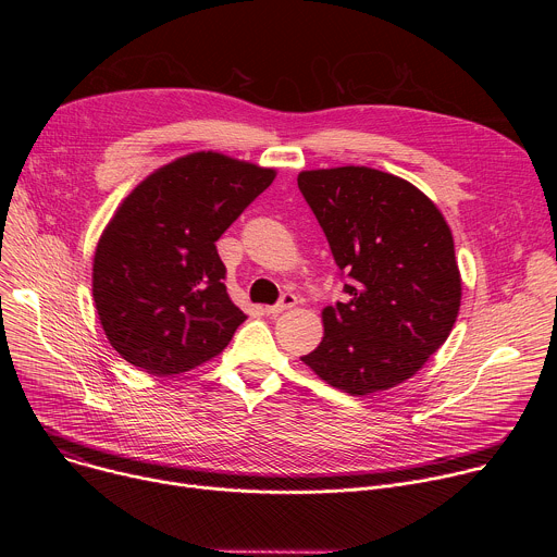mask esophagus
<instances>
[{
	"label": "esophagus",
	"mask_w": 557,
	"mask_h": 557,
	"mask_svg": "<svg viewBox=\"0 0 557 557\" xmlns=\"http://www.w3.org/2000/svg\"><path fill=\"white\" fill-rule=\"evenodd\" d=\"M295 304H297V297H295L293 293H284V295H282V299H280L277 304H273V306H267V308H264V312H267V314H280V312H284V310L293 308Z\"/></svg>",
	"instance_id": "esophagus-1"
}]
</instances>
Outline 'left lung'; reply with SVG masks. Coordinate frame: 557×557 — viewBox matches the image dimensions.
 Returning <instances> with one entry per match:
<instances>
[{"label":"left lung","instance_id":"left-lung-1","mask_svg":"<svg viewBox=\"0 0 557 557\" xmlns=\"http://www.w3.org/2000/svg\"><path fill=\"white\" fill-rule=\"evenodd\" d=\"M297 187L348 277V299L324 308V339L301 361L352 396L404 383L445 344L460 308L443 213L412 183L370 168L301 172Z\"/></svg>","mask_w":557,"mask_h":557}]
</instances>
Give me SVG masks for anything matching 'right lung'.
Wrapping results in <instances>:
<instances>
[{
    "instance_id": "right-lung-1",
    "label": "right lung",
    "mask_w": 557,
    "mask_h": 557,
    "mask_svg": "<svg viewBox=\"0 0 557 557\" xmlns=\"http://www.w3.org/2000/svg\"><path fill=\"white\" fill-rule=\"evenodd\" d=\"M275 170L196 151L149 174L97 245L92 297L112 348L149 374L220 355L247 314L224 286L215 243Z\"/></svg>"
}]
</instances>
